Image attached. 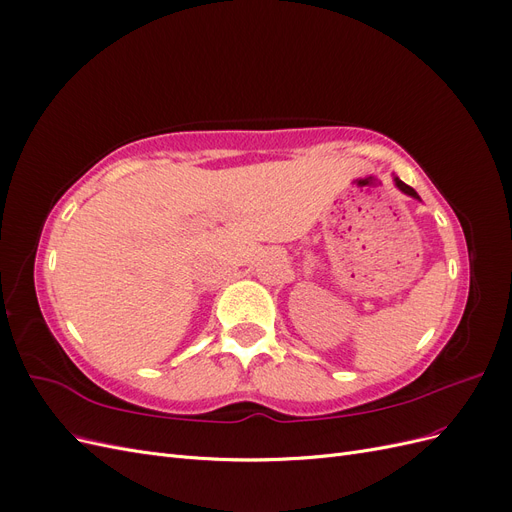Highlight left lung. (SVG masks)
Instances as JSON below:
<instances>
[{"label": "left lung", "instance_id": "8db88e82", "mask_svg": "<svg viewBox=\"0 0 512 512\" xmlns=\"http://www.w3.org/2000/svg\"><path fill=\"white\" fill-rule=\"evenodd\" d=\"M395 183H397V188H399L401 192H406V194H408V196H412V198H418V194L410 188V185H406V183L401 181V179H397V177H395Z\"/></svg>", "mask_w": 512, "mask_h": 512}]
</instances>
